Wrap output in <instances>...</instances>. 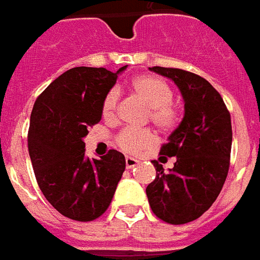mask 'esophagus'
<instances>
[{
    "mask_svg": "<svg viewBox=\"0 0 260 260\" xmlns=\"http://www.w3.org/2000/svg\"><path fill=\"white\" fill-rule=\"evenodd\" d=\"M138 164H140V160H138V159L132 158V156H127V158H126V168H127V169L136 168Z\"/></svg>",
    "mask_w": 260,
    "mask_h": 260,
    "instance_id": "34e87169",
    "label": "esophagus"
}]
</instances>
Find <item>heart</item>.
Instances as JSON below:
<instances>
[{
    "mask_svg": "<svg viewBox=\"0 0 260 260\" xmlns=\"http://www.w3.org/2000/svg\"><path fill=\"white\" fill-rule=\"evenodd\" d=\"M130 90L145 107L148 108V117L151 123L164 132H169L177 124L180 112L177 107L172 104L173 90L172 87L156 76L143 75L136 77L130 84ZM116 90L108 92L102 102V116L107 120L115 117L117 105ZM155 141L151 130H123L116 138L117 145L128 153H137L145 148H149Z\"/></svg>",
    "mask_w": 260,
    "mask_h": 260,
    "instance_id": "heart-1",
    "label": "heart"
}]
</instances>
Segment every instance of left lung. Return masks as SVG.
Wrapping results in <instances>:
<instances>
[{
    "label": "left lung",
    "mask_w": 260,
    "mask_h": 260,
    "mask_svg": "<svg viewBox=\"0 0 260 260\" xmlns=\"http://www.w3.org/2000/svg\"><path fill=\"white\" fill-rule=\"evenodd\" d=\"M179 87L184 116L160 148L174 156L169 172L153 160L156 177L147 187L155 215L170 224L198 219L220 194L230 165L231 119L220 94L204 77L173 68H149Z\"/></svg>",
    "instance_id": "obj_1"
}]
</instances>
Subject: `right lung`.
<instances>
[{
  "label": "right lung",
  "mask_w": 260,
  "mask_h": 260,
  "mask_svg": "<svg viewBox=\"0 0 260 260\" xmlns=\"http://www.w3.org/2000/svg\"><path fill=\"white\" fill-rule=\"evenodd\" d=\"M127 66L116 73L79 66L55 79L34 104L29 155L41 192L60 215L91 221L108 209L126 169L124 155L111 149L86 156L88 127L101 120L102 102Z\"/></svg>",
  "instance_id": "1"
}]
</instances>
